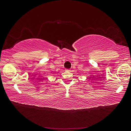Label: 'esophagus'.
I'll return each mask as SVG.
<instances>
[{
    "mask_svg": "<svg viewBox=\"0 0 131 131\" xmlns=\"http://www.w3.org/2000/svg\"><path fill=\"white\" fill-rule=\"evenodd\" d=\"M66 70L67 71V72H69V71H70V69H66Z\"/></svg>",
    "mask_w": 131,
    "mask_h": 131,
    "instance_id": "esophagus-1",
    "label": "esophagus"
}]
</instances>
